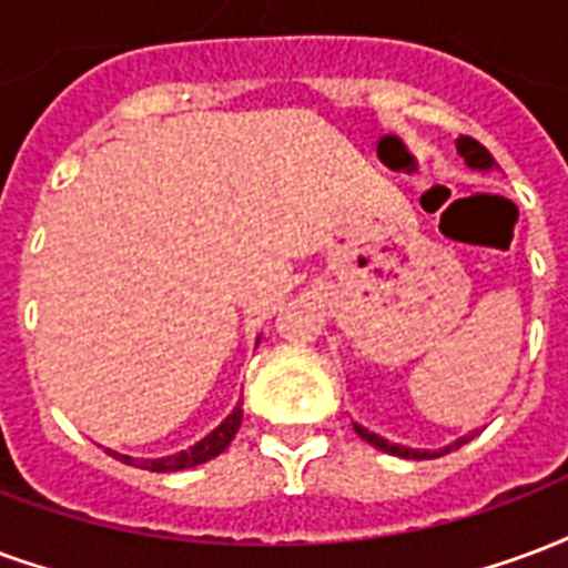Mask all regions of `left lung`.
Segmentation results:
<instances>
[{
  "mask_svg": "<svg viewBox=\"0 0 568 568\" xmlns=\"http://www.w3.org/2000/svg\"><path fill=\"white\" fill-rule=\"evenodd\" d=\"M457 153L464 155L466 165L476 168V171H487V168L497 165V162H494V155L487 153L485 146L478 144L476 138H466V134H460V138H457ZM355 434H358L364 443L373 445V448L388 452V455H394V457H406V460H430V457H443V455H448V452H455V448H460V445L473 439V434H469V436H464V439H457V443L445 445V448H439V452H418V448L394 445V443H388V439H382V436L369 434L367 427H361V424H355Z\"/></svg>",
  "mask_w": 568,
  "mask_h": 568,
  "instance_id": "obj_1",
  "label": "left lung"
}]
</instances>
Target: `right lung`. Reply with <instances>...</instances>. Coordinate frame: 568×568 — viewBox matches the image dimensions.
Listing matches in <instances>:
<instances>
[{
  "instance_id": "1",
  "label": "right lung",
  "mask_w": 568,
  "mask_h": 568,
  "mask_svg": "<svg viewBox=\"0 0 568 568\" xmlns=\"http://www.w3.org/2000/svg\"><path fill=\"white\" fill-rule=\"evenodd\" d=\"M241 403L231 409L229 418H225V422H222L220 427L213 430V434H207L204 439H201V443H195L192 448H186V452H178V455L153 457V460H138V457L116 455V452H111V448H108V452H111L113 457H120L123 464L138 466V469H150V473H178V469H189V466L207 464V460H213L216 455H222V452L229 448L231 439H234V434L241 430V422H243Z\"/></svg>"
}]
</instances>
